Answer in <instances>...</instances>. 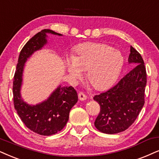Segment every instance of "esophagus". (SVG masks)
I'll return each mask as SVG.
<instances>
[{"label":"esophagus","mask_w":159,"mask_h":159,"mask_svg":"<svg viewBox=\"0 0 159 159\" xmlns=\"http://www.w3.org/2000/svg\"><path fill=\"white\" fill-rule=\"evenodd\" d=\"M78 99L80 100H85L86 99V96L83 92H79L78 93Z\"/></svg>","instance_id":"1"}]
</instances>
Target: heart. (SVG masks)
Instances as JSON below:
<instances>
[{"label":"heart","instance_id":"heart-1","mask_svg":"<svg viewBox=\"0 0 159 159\" xmlns=\"http://www.w3.org/2000/svg\"><path fill=\"white\" fill-rule=\"evenodd\" d=\"M123 56L117 50L102 43H86L77 46L73 56L66 59V67L74 78L87 70L86 79L96 89L110 86L121 71Z\"/></svg>","mask_w":159,"mask_h":159}]
</instances>
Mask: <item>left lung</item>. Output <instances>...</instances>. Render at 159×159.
<instances>
[{"instance_id": "1", "label": "left lung", "mask_w": 159, "mask_h": 159, "mask_svg": "<svg viewBox=\"0 0 159 159\" xmlns=\"http://www.w3.org/2000/svg\"><path fill=\"white\" fill-rule=\"evenodd\" d=\"M129 64L136 65L116 85L93 99L100 106L94 125L100 132L114 134L134 123L144 104L147 73L140 53L130 46Z\"/></svg>"}]
</instances>
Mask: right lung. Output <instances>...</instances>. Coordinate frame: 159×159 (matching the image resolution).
I'll use <instances>...</instances> for the list:
<instances>
[{"mask_svg":"<svg viewBox=\"0 0 159 159\" xmlns=\"http://www.w3.org/2000/svg\"><path fill=\"white\" fill-rule=\"evenodd\" d=\"M61 36L50 29H43L31 38L20 53L13 81L14 106L25 126L36 134L51 136L62 130L69 120L70 111L77 103L78 94L73 86L59 87L45 101L29 105L21 98L24 64L35 51L47 43V34Z\"/></svg>","mask_w":159,"mask_h":159,"instance_id":"1","label":"right lung"}]
</instances>
